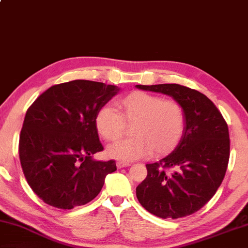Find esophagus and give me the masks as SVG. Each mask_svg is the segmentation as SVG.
Segmentation results:
<instances>
[{"label": "esophagus", "mask_w": 248, "mask_h": 248, "mask_svg": "<svg viewBox=\"0 0 248 248\" xmlns=\"http://www.w3.org/2000/svg\"><path fill=\"white\" fill-rule=\"evenodd\" d=\"M131 165V163L129 162H125V161H119L116 163V166L117 169H122V167H126Z\"/></svg>", "instance_id": "34e87169"}]
</instances>
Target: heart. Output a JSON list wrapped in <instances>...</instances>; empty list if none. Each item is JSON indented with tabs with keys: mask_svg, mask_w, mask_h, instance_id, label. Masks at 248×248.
I'll return each mask as SVG.
<instances>
[{
	"mask_svg": "<svg viewBox=\"0 0 248 248\" xmlns=\"http://www.w3.org/2000/svg\"><path fill=\"white\" fill-rule=\"evenodd\" d=\"M116 104L121 114L111 108H102L95 116L98 134L108 142L119 140L126 124H133V136L108 148L112 157L132 161L152 152L155 156H164L178 146L186 126V114L180 102L134 91Z\"/></svg>",
	"mask_w": 248,
	"mask_h": 248,
	"instance_id": "obj_1",
	"label": "heart"
}]
</instances>
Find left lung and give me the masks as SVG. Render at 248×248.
<instances>
[{"instance_id":"8db88e82","label":"left lung","mask_w":248,"mask_h":248,"mask_svg":"<svg viewBox=\"0 0 248 248\" xmlns=\"http://www.w3.org/2000/svg\"><path fill=\"white\" fill-rule=\"evenodd\" d=\"M180 102L186 114L178 146L159 162L146 164L147 176L136 187L140 205L161 218L193 214L214 196L230 159L226 121L206 95L180 84L136 85Z\"/></svg>"}]
</instances>
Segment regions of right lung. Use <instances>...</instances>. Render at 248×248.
I'll return each instance as SVG.
<instances>
[{
  "instance_id": "obj_1",
  "label": "right lung",
  "mask_w": 248,
  "mask_h": 248,
  "mask_svg": "<svg viewBox=\"0 0 248 248\" xmlns=\"http://www.w3.org/2000/svg\"><path fill=\"white\" fill-rule=\"evenodd\" d=\"M119 92L115 85L75 79L53 85L28 108L18 155L30 187L53 207L71 209L98 195L115 161H94L104 147L96 113Z\"/></svg>"
}]
</instances>
